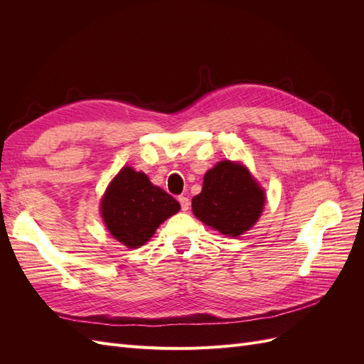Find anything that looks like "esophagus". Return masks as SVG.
I'll return each instance as SVG.
<instances>
[{"instance_id":"1","label":"esophagus","mask_w":364,"mask_h":364,"mask_svg":"<svg viewBox=\"0 0 364 364\" xmlns=\"http://www.w3.org/2000/svg\"><path fill=\"white\" fill-rule=\"evenodd\" d=\"M179 203H181V208H182L183 213L188 211V209H190V199H188V197L181 196L179 197Z\"/></svg>"}]
</instances>
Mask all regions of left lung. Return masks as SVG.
Listing matches in <instances>:
<instances>
[{"label": "left lung", "instance_id": "1", "mask_svg": "<svg viewBox=\"0 0 364 364\" xmlns=\"http://www.w3.org/2000/svg\"><path fill=\"white\" fill-rule=\"evenodd\" d=\"M266 190L241 161H218L203 176L200 194L193 197V214L226 237L246 234L266 206Z\"/></svg>", "mask_w": 364, "mask_h": 364}]
</instances>
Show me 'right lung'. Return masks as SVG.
Instances as JSON below:
<instances>
[{
	"label": "right lung",
	"mask_w": 364,
	"mask_h": 364,
	"mask_svg": "<svg viewBox=\"0 0 364 364\" xmlns=\"http://www.w3.org/2000/svg\"><path fill=\"white\" fill-rule=\"evenodd\" d=\"M179 209V202L130 165L114 176L100 199V215L107 232L129 249L144 246Z\"/></svg>",
	"instance_id": "add662e5"
}]
</instances>
